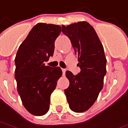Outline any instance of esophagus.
Here are the masks:
<instances>
[{
  "label": "esophagus",
  "instance_id": "esophagus-1",
  "mask_svg": "<svg viewBox=\"0 0 128 128\" xmlns=\"http://www.w3.org/2000/svg\"><path fill=\"white\" fill-rule=\"evenodd\" d=\"M62 74H65V73H66V69H64V68H62Z\"/></svg>",
  "mask_w": 128,
  "mask_h": 128
}]
</instances>
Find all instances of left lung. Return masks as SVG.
<instances>
[{"mask_svg": "<svg viewBox=\"0 0 128 128\" xmlns=\"http://www.w3.org/2000/svg\"><path fill=\"white\" fill-rule=\"evenodd\" d=\"M62 32L70 38L81 69L76 75L66 71L70 85L64 92L70 109L82 113L94 104L104 86L106 73L104 50L98 35L88 22L62 25Z\"/></svg>", "mask_w": 128, "mask_h": 128, "instance_id": "obj_1", "label": "left lung"}]
</instances>
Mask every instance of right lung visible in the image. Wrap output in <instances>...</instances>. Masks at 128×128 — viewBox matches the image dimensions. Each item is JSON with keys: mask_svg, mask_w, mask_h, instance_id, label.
<instances>
[{"mask_svg": "<svg viewBox=\"0 0 128 128\" xmlns=\"http://www.w3.org/2000/svg\"><path fill=\"white\" fill-rule=\"evenodd\" d=\"M61 26L38 23L18 48L14 78L22 104L30 114L41 116L48 112L50 96L62 75L60 68L44 64L53 56L54 43Z\"/></svg>", "mask_w": 128, "mask_h": 128, "instance_id": "add662e5", "label": "right lung"}]
</instances>
